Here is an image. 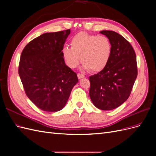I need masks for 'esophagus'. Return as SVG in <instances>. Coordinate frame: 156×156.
<instances>
[{
    "label": "esophagus",
    "mask_w": 156,
    "mask_h": 156,
    "mask_svg": "<svg viewBox=\"0 0 156 156\" xmlns=\"http://www.w3.org/2000/svg\"><path fill=\"white\" fill-rule=\"evenodd\" d=\"M77 77H78V79H81L84 78L85 76H84V75H83V74L78 73V74H77Z\"/></svg>",
    "instance_id": "obj_1"
}]
</instances>
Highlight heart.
Masks as SVG:
<instances>
[{
	"mask_svg": "<svg viewBox=\"0 0 156 156\" xmlns=\"http://www.w3.org/2000/svg\"><path fill=\"white\" fill-rule=\"evenodd\" d=\"M70 47L64 46L62 55L65 63L71 69L76 68L81 60L83 69L100 72L109 62L112 44L105 36H97L81 32L70 40Z\"/></svg>",
	"mask_w": 156,
	"mask_h": 156,
	"instance_id": "b5f03b06",
	"label": "heart"
}]
</instances>
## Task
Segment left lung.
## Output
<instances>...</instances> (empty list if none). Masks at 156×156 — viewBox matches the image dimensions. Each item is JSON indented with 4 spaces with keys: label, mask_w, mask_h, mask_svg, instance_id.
Returning a JSON list of instances; mask_svg holds the SVG:
<instances>
[{
    "label": "left lung",
    "mask_w": 156,
    "mask_h": 156,
    "mask_svg": "<svg viewBox=\"0 0 156 156\" xmlns=\"http://www.w3.org/2000/svg\"><path fill=\"white\" fill-rule=\"evenodd\" d=\"M112 44V54L104 69L90 77L89 96L99 109L111 111L128 99L137 76L136 55L128 41L112 30H103Z\"/></svg>",
    "instance_id": "1"
}]
</instances>
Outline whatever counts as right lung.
Masks as SVG:
<instances>
[{"instance_id": "1", "label": "right lung", "mask_w": 156, "mask_h": 156, "mask_svg": "<svg viewBox=\"0 0 156 156\" xmlns=\"http://www.w3.org/2000/svg\"><path fill=\"white\" fill-rule=\"evenodd\" d=\"M70 30L47 32L36 37L22 51L19 75L27 96L47 112L65 107L77 75L66 65L62 49Z\"/></svg>"}]
</instances>
